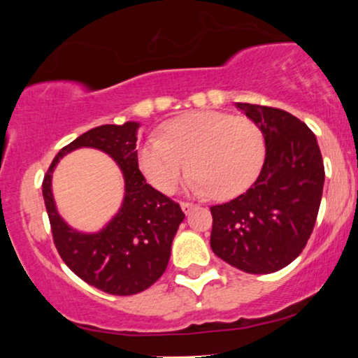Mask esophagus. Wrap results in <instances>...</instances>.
Returning a JSON list of instances; mask_svg holds the SVG:
<instances>
[{
	"instance_id": "1",
	"label": "esophagus",
	"mask_w": 358,
	"mask_h": 358,
	"mask_svg": "<svg viewBox=\"0 0 358 358\" xmlns=\"http://www.w3.org/2000/svg\"><path fill=\"white\" fill-rule=\"evenodd\" d=\"M180 208H182V212L185 215H189L195 208V205L194 203H189V202H182V203H180Z\"/></svg>"
}]
</instances>
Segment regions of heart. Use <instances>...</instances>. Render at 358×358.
Instances as JSON below:
<instances>
[{
	"label": "heart",
	"instance_id": "obj_1",
	"mask_svg": "<svg viewBox=\"0 0 358 358\" xmlns=\"http://www.w3.org/2000/svg\"><path fill=\"white\" fill-rule=\"evenodd\" d=\"M264 153L262 131L251 119L203 110L173 120L164 136L150 135L140 146L138 166L163 194L178 189L190 166V192L231 199L256 180Z\"/></svg>",
	"mask_w": 358,
	"mask_h": 358
}]
</instances>
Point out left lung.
I'll return each instance as SVG.
<instances>
[{
    "mask_svg": "<svg viewBox=\"0 0 358 358\" xmlns=\"http://www.w3.org/2000/svg\"><path fill=\"white\" fill-rule=\"evenodd\" d=\"M262 131L266 158L256 182L212 210V251L248 273H271L300 256L315 228L324 164L313 131L290 112L236 102Z\"/></svg>",
    "mask_w": 358,
    "mask_h": 358,
    "instance_id": "left-lung-1",
    "label": "left lung"
}]
</instances>
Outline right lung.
<instances>
[{"instance_id": "add662e5", "label": "right lung", "mask_w": 358, "mask_h": 358, "mask_svg": "<svg viewBox=\"0 0 358 358\" xmlns=\"http://www.w3.org/2000/svg\"><path fill=\"white\" fill-rule=\"evenodd\" d=\"M140 122L99 125L78 136L55 156L42 184L57 251L63 262L90 285L110 295H135L153 285L168 267L171 246L185 215L179 203L146 184L138 169ZM80 148L109 154L120 166L126 194L114 217L99 232L70 227L57 213L51 176L63 155Z\"/></svg>"}]
</instances>
